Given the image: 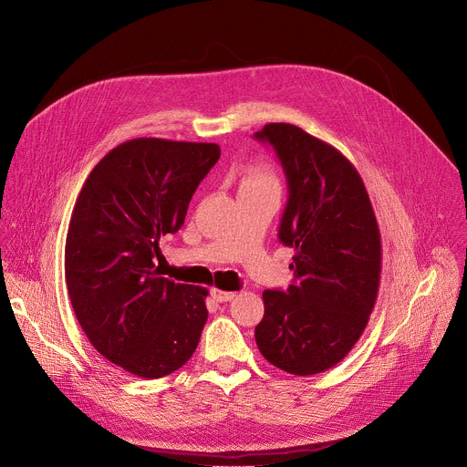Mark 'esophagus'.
I'll return each instance as SVG.
<instances>
[{
	"instance_id": "1",
	"label": "esophagus",
	"mask_w": 467,
	"mask_h": 467,
	"mask_svg": "<svg viewBox=\"0 0 467 467\" xmlns=\"http://www.w3.org/2000/svg\"><path fill=\"white\" fill-rule=\"evenodd\" d=\"M212 296L215 302H230L234 300L237 295L235 293H230V291H221V289H212Z\"/></svg>"
}]
</instances>
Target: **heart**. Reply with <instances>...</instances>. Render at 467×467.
<instances>
[{"label":"heart","mask_w":467,"mask_h":467,"mask_svg":"<svg viewBox=\"0 0 467 467\" xmlns=\"http://www.w3.org/2000/svg\"><path fill=\"white\" fill-rule=\"evenodd\" d=\"M241 192H279L282 183L275 172L265 163H250L241 172Z\"/></svg>","instance_id":"b5f03b06"}]
</instances>
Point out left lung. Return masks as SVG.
Masks as SVG:
<instances>
[{"label":"left lung","mask_w":467,"mask_h":467,"mask_svg":"<svg viewBox=\"0 0 467 467\" xmlns=\"http://www.w3.org/2000/svg\"><path fill=\"white\" fill-rule=\"evenodd\" d=\"M255 138L284 165L289 201L277 237L295 248V284L263 293L255 342L275 368L315 376L351 351L374 311L381 234L360 174L338 149L291 123H268Z\"/></svg>","instance_id":"8db88e82"}]
</instances>
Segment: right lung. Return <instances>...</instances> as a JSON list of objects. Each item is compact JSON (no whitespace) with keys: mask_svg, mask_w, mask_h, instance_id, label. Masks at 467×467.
<instances>
[{"mask_svg":"<svg viewBox=\"0 0 467 467\" xmlns=\"http://www.w3.org/2000/svg\"><path fill=\"white\" fill-rule=\"evenodd\" d=\"M219 156L217 143L129 140L77 197L64 250L75 317L93 348L138 378L172 374L199 346L208 289L161 277L154 257Z\"/></svg>","mask_w":467,"mask_h":467,"instance_id":"obj_1","label":"right lung"}]
</instances>
